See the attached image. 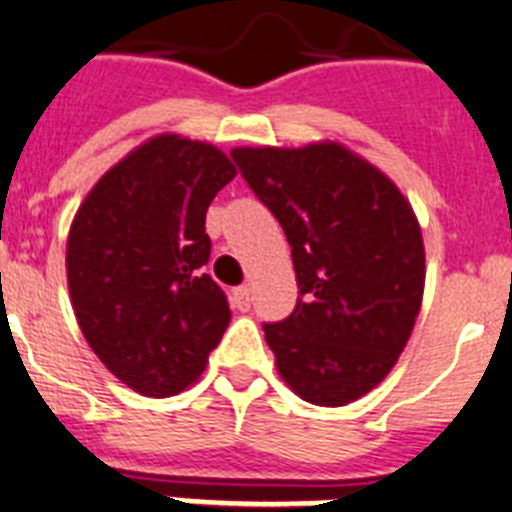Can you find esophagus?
I'll use <instances>...</instances> for the list:
<instances>
[{
	"label": "esophagus",
	"mask_w": 512,
	"mask_h": 512,
	"mask_svg": "<svg viewBox=\"0 0 512 512\" xmlns=\"http://www.w3.org/2000/svg\"><path fill=\"white\" fill-rule=\"evenodd\" d=\"M231 299H234V304H237L239 309L247 311L252 306V291L247 286H239L231 291Z\"/></svg>",
	"instance_id": "1"
}]
</instances>
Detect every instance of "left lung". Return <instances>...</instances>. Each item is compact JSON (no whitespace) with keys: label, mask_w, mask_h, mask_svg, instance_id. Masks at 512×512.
Masks as SVG:
<instances>
[{"label":"left lung","mask_w":512,"mask_h":512,"mask_svg":"<svg viewBox=\"0 0 512 512\" xmlns=\"http://www.w3.org/2000/svg\"><path fill=\"white\" fill-rule=\"evenodd\" d=\"M231 159L291 244L301 299L283 322L262 324L278 373L311 404L355 402L394 368L422 304L410 201L335 141L239 146Z\"/></svg>","instance_id":"obj_1"}]
</instances>
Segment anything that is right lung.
<instances>
[{
	"label": "right lung",
	"mask_w": 512,
	"mask_h": 512,
	"mask_svg": "<svg viewBox=\"0 0 512 512\" xmlns=\"http://www.w3.org/2000/svg\"><path fill=\"white\" fill-rule=\"evenodd\" d=\"M237 170L224 151L162 133L100 177L71 221L66 278L84 340L115 379L172 397L229 327L206 211Z\"/></svg>",
	"instance_id": "obj_1"
}]
</instances>
